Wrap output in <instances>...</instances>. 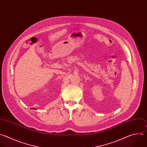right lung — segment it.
Returning a JSON list of instances; mask_svg holds the SVG:
<instances>
[{"label": "right lung", "instance_id": "add662e5", "mask_svg": "<svg viewBox=\"0 0 147 147\" xmlns=\"http://www.w3.org/2000/svg\"><path fill=\"white\" fill-rule=\"evenodd\" d=\"M34 108H33V109H34Z\"/></svg>", "mask_w": 147, "mask_h": 147}]
</instances>
